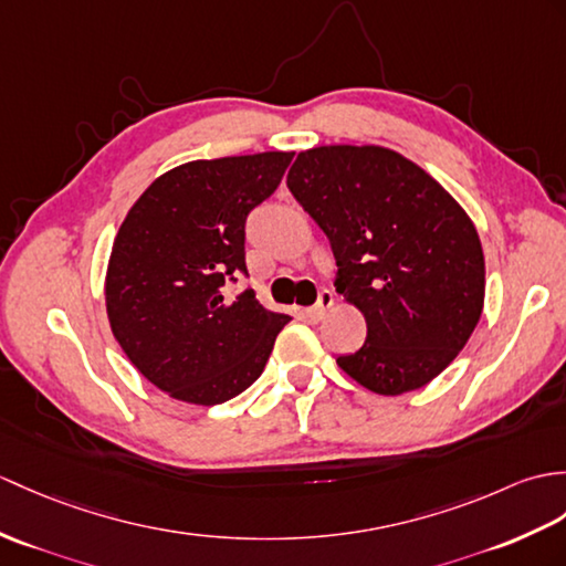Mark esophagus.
<instances>
[{"mask_svg": "<svg viewBox=\"0 0 566 566\" xmlns=\"http://www.w3.org/2000/svg\"><path fill=\"white\" fill-rule=\"evenodd\" d=\"M333 306H335V294L331 292V289H323L318 301H315L311 308H306V315H308V318H313V321H321L323 315L331 311Z\"/></svg>", "mask_w": 566, "mask_h": 566, "instance_id": "esophagus-1", "label": "esophagus"}]
</instances>
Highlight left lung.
<instances>
[{
  "label": "left lung",
  "mask_w": 566,
  "mask_h": 566,
  "mask_svg": "<svg viewBox=\"0 0 566 566\" xmlns=\"http://www.w3.org/2000/svg\"><path fill=\"white\" fill-rule=\"evenodd\" d=\"M286 186L331 239L337 294L366 343L339 369L378 396L427 386L465 347L484 306L475 223L422 166L378 144L301 151Z\"/></svg>",
  "instance_id": "1"
}]
</instances>
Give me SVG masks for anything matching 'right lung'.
<instances>
[{"label": "right lung", "instance_id": "obj_1", "mask_svg": "<svg viewBox=\"0 0 566 566\" xmlns=\"http://www.w3.org/2000/svg\"><path fill=\"white\" fill-rule=\"evenodd\" d=\"M292 151L197 159L166 170L129 207L105 270L111 331L137 371L192 405L239 396L265 369L292 315L253 289L223 296L245 272V217L277 190Z\"/></svg>", "mask_w": 566, "mask_h": 566}]
</instances>
